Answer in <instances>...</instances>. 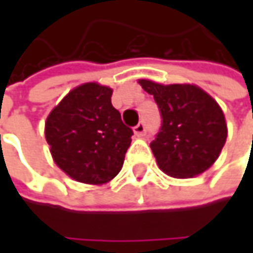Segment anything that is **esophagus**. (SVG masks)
<instances>
[{"label":"esophagus","mask_w":253,"mask_h":253,"mask_svg":"<svg viewBox=\"0 0 253 253\" xmlns=\"http://www.w3.org/2000/svg\"><path fill=\"white\" fill-rule=\"evenodd\" d=\"M133 131H134V134L137 136V137H140V136H143L145 134V131H146V127L143 123H139L137 126L133 127Z\"/></svg>","instance_id":"1"}]
</instances>
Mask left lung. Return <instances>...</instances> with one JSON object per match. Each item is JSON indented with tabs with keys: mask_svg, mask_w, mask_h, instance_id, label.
Returning a JSON list of instances; mask_svg holds the SVG:
<instances>
[{
	"mask_svg": "<svg viewBox=\"0 0 253 253\" xmlns=\"http://www.w3.org/2000/svg\"><path fill=\"white\" fill-rule=\"evenodd\" d=\"M137 82L154 95L161 111L163 126L151 142L160 170L174 178L207 171L218 160L227 139V123L218 102L192 83Z\"/></svg>",
	"mask_w": 253,
	"mask_h": 253,
	"instance_id": "8db88e82",
	"label": "left lung"
}]
</instances>
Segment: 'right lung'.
Returning <instances> with one entry per match:
<instances>
[{"label":"right lung","instance_id":"1","mask_svg":"<svg viewBox=\"0 0 253 253\" xmlns=\"http://www.w3.org/2000/svg\"><path fill=\"white\" fill-rule=\"evenodd\" d=\"M111 95V87L96 82L79 84L46 117L52 160L76 181L104 184L123 167L133 131L123 125Z\"/></svg>","mask_w":253,"mask_h":253}]
</instances>
